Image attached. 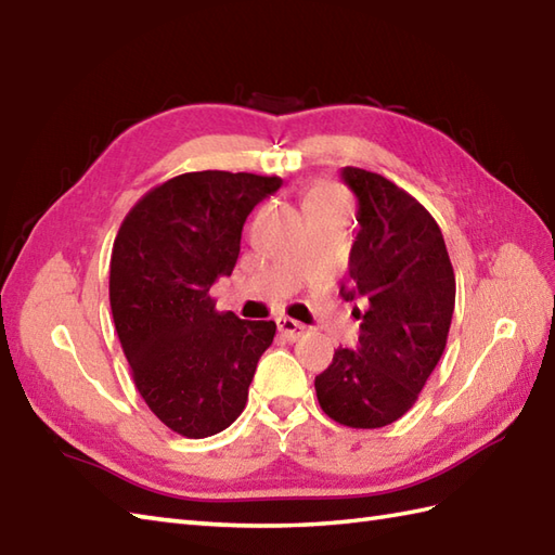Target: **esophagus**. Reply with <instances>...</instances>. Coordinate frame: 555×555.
Returning a JSON list of instances; mask_svg holds the SVG:
<instances>
[{
    "label": "esophagus",
    "instance_id": "1",
    "mask_svg": "<svg viewBox=\"0 0 555 555\" xmlns=\"http://www.w3.org/2000/svg\"><path fill=\"white\" fill-rule=\"evenodd\" d=\"M278 330L287 341H297L306 332V325L297 323V320H292V318H278Z\"/></svg>",
    "mask_w": 555,
    "mask_h": 555
}]
</instances>
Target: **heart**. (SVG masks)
Masks as SVG:
<instances>
[{
    "label": "heart",
    "instance_id": "b5f03b06",
    "mask_svg": "<svg viewBox=\"0 0 555 555\" xmlns=\"http://www.w3.org/2000/svg\"><path fill=\"white\" fill-rule=\"evenodd\" d=\"M339 192L332 188V184H327V182H323V184H318V188H313V192H311V196H309V202H320V199H339Z\"/></svg>",
    "mask_w": 555,
    "mask_h": 555
}]
</instances>
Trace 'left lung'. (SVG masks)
Wrapping results in <instances>:
<instances>
[{
  "instance_id": "obj_1",
  "label": "left lung",
  "mask_w": 555,
  "mask_h": 555,
  "mask_svg": "<svg viewBox=\"0 0 555 555\" xmlns=\"http://www.w3.org/2000/svg\"><path fill=\"white\" fill-rule=\"evenodd\" d=\"M341 180L359 199V235L349 254L351 289L363 299L356 349H337L315 377L332 421L375 429L413 409L447 347L455 275L444 235L427 208L391 180L347 166Z\"/></svg>"
}]
</instances>
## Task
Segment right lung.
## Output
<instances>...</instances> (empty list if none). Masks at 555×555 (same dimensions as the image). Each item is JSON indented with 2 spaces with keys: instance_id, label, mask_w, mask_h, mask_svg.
Listing matches in <instances>:
<instances>
[{
  "instance_id": "right-lung-1",
  "label": "right lung",
  "mask_w": 555,
  "mask_h": 555,
  "mask_svg": "<svg viewBox=\"0 0 555 555\" xmlns=\"http://www.w3.org/2000/svg\"><path fill=\"white\" fill-rule=\"evenodd\" d=\"M275 176L199 170L130 208L111 251L108 301L134 387L173 433L204 439L237 421L273 320L218 313L214 282L240 256L244 220Z\"/></svg>"
}]
</instances>
